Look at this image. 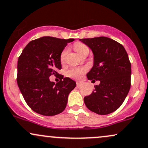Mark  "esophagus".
<instances>
[{
	"mask_svg": "<svg viewBox=\"0 0 148 148\" xmlns=\"http://www.w3.org/2000/svg\"><path fill=\"white\" fill-rule=\"evenodd\" d=\"M82 84H83V82H81V81H77V82H76V86H77L78 87L81 86Z\"/></svg>",
	"mask_w": 148,
	"mask_h": 148,
	"instance_id": "obj_1",
	"label": "esophagus"
}]
</instances>
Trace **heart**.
I'll use <instances>...</instances> for the list:
<instances>
[{
	"instance_id": "obj_1",
	"label": "heart",
	"mask_w": 148,
	"mask_h": 148,
	"mask_svg": "<svg viewBox=\"0 0 148 148\" xmlns=\"http://www.w3.org/2000/svg\"><path fill=\"white\" fill-rule=\"evenodd\" d=\"M74 49L77 51L78 53H79V55H81V56H82L83 55H84L86 53L89 52V49H88L87 46L85 45L83 43H80V42L76 43L75 45H74ZM67 53H68V49L67 48H64L63 50H62V51L61 52L60 57L61 62H63L64 60ZM86 71H87V69L85 67H72V68L69 69L67 72V75L69 77L72 78V79H81L83 74L86 72Z\"/></svg>"
}]
</instances>
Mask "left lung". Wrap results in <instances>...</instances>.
Wrapping results in <instances>:
<instances>
[{
    "mask_svg": "<svg viewBox=\"0 0 148 148\" xmlns=\"http://www.w3.org/2000/svg\"><path fill=\"white\" fill-rule=\"evenodd\" d=\"M94 55L88 80L99 81L94 91L84 97L89 110L99 115L113 113L122 105L131 86V62L121 44L106 37L80 39Z\"/></svg>",
    "mask_w": 148,
    "mask_h": 148,
    "instance_id": "left-lung-1",
    "label": "left lung"
}]
</instances>
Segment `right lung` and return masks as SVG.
Here are the masks:
<instances>
[{
	"label": "right lung",
	"instance_id": "right-lung-1",
	"mask_svg": "<svg viewBox=\"0 0 148 148\" xmlns=\"http://www.w3.org/2000/svg\"><path fill=\"white\" fill-rule=\"evenodd\" d=\"M74 39L42 37L32 40L18 57L17 84L25 102L33 111L47 116L62 113L67 98L76 87L68 77L61 78L56 84L49 80L60 69V53Z\"/></svg>",
	"mask_w": 148,
	"mask_h": 148
}]
</instances>
